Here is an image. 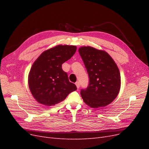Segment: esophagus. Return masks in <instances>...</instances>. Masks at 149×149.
Wrapping results in <instances>:
<instances>
[{
    "label": "esophagus",
    "instance_id": "34e87169",
    "mask_svg": "<svg viewBox=\"0 0 149 149\" xmlns=\"http://www.w3.org/2000/svg\"><path fill=\"white\" fill-rule=\"evenodd\" d=\"M75 84H76V87H77V88H78H78H79V87H80V83H79V81H77V82H76V83H75Z\"/></svg>",
    "mask_w": 149,
    "mask_h": 149
}]
</instances>
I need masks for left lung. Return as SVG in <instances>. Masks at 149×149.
<instances>
[{
    "label": "left lung",
    "instance_id": "1",
    "mask_svg": "<svg viewBox=\"0 0 149 149\" xmlns=\"http://www.w3.org/2000/svg\"><path fill=\"white\" fill-rule=\"evenodd\" d=\"M78 51L89 78L87 88L81 90L84 102L92 108L106 106L119 93L120 75L118 66L103 50L82 47Z\"/></svg>",
    "mask_w": 149,
    "mask_h": 149
}]
</instances>
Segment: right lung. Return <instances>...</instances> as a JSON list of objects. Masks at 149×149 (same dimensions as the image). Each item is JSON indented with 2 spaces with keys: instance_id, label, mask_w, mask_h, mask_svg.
<instances>
[{
  "instance_id": "right-lung-1",
  "label": "right lung",
  "mask_w": 149,
  "mask_h": 149,
  "mask_svg": "<svg viewBox=\"0 0 149 149\" xmlns=\"http://www.w3.org/2000/svg\"><path fill=\"white\" fill-rule=\"evenodd\" d=\"M76 51V46L59 45L43 52L33 63L29 74V86L39 103L54 106L77 89L62 69V64L70 60Z\"/></svg>"
}]
</instances>
